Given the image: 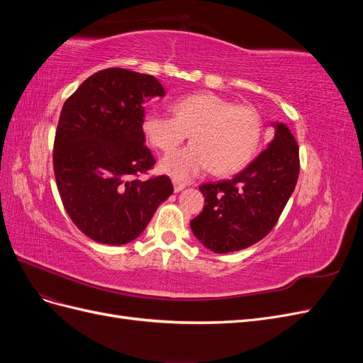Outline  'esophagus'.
Instances as JSON below:
<instances>
[{"mask_svg":"<svg viewBox=\"0 0 363 363\" xmlns=\"http://www.w3.org/2000/svg\"><path fill=\"white\" fill-rule=\"evenodd\" d=\"M172 184H174V191H175V192H180V191H183V189L186 188V184L182 183V182H179V180H174Z\"/></svg>","mask_w":363,"mask_h":363,"instance_id":"esophagus-1","label":"esophagus"}]
</instances>
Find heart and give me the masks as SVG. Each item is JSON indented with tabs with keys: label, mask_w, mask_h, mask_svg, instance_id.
<instances>
[{
	"label": "heart",
	"mask_w": 363,
	"mask_h": 363,
	"mask_svg": "<svg viewBox=\"0 0 363 363\" xmlns=\"http://www.w3.org/2000/svg\"><path fill=\"white\" fill-rule=\"evenodd\" d=\"M172 112L174 116L147 113L142 131L163 152L177 148L191 133L194 144L160 162V169L174 179L189 180L211 168L216 175L235 174L247 167L260 147L263 119L252 106L201 92L175 100Z\"/></svg>",
	"instance_id": "heart-1"
}]
</instances>
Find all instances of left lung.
I'll return each instance as SVG.
<instances>
[{
    "label": "left lung",
    "mask_w": 363,
    "mask_h": 363,
    "mask_svg": "<svg viewBox=\"0 0 363 363\" xmlns=\"http://www.w3.org/2000/svg\"><path fill=\"white\" fill-rule=\"evenodd\" d=\"M269 145L232 180L204 183V207L191 221L200 242L219 255L265 238L286 206L300 174L298 144L279 123Z\"/></svg>",
    "instance_id": "obj_1"
}]
</instances>
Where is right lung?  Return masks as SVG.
<instances>
[{"instance_id":"1","label":"right lung","mask_w":363,"mask_h":363,"mask_svg":"<svg viewBox=\"0 0 363 363\" xmlns=\"http://www.w3.org/2000/svg\"><path fill=\"white\" fill-rule=\"evenodd\" d=\"M163 95L152 75L108 68L86 79L63 104L54 175L65 211L95 242H131L174 192L168 175L138 179L156 163L142 131L144 103Z\"/></svg>"}]
</instances>
